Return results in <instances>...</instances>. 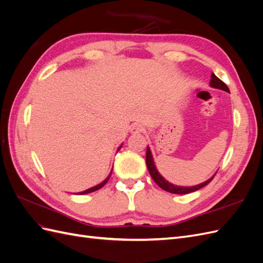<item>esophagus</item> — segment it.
<instances>
[{
	"label": "esophagus",
	"mask_w": 263,
	"mask_h": 263,
	"mask_svg": "<svg viewBox=\"0 0 263 263\" xmlns=\"http://www.w3.org/2000/svg\"><path fill=\"white\" fill-rule=\"evenodd\" d=\"M142 130H144V127H142V125H140V124L135 123L130 126V133L132 134H138V133H141Z\"/></svg>",
	"instance_id": "34e87169"
}]
</instances>
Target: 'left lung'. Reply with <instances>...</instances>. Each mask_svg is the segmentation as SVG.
<instances>
[{
  "label": "left lung",
  "instance_id": "8db88e82",
  "mask_svg": "<svg viewBox=\"0 0 263 263\" xmlns=\"http://www.w3.org/2000/svg\"><path fill=\"white\" fill-rule=\"evenodd\" d=\"M210 86L214 87V89H218V90H222V91H226L229 93V89L227 87V85L222 82L221 80L215 76L214 73H212L211 76V81H210ZM146 163H147V168L148 171L150 173L151 178L153 180L157 183V184L160 186L162 190L166 191V192H170L173 194H187V193H192L195 192V191L200 190L202 187H204L205 185H208L209 183L213 180L214 176L216 173L214 174L213 177H211L209 180H206L205 182L200 183V184L197 185H193V186H181V185H176V184H172L169 181H166L160 173H159L157 166L155 164V160H154V157L153 154H151V150L149 148V146H147V154H146Z\"/></svg>",
  "mask_w": 263,
  "mask_h": 263
}]
</instances>
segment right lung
Returning <instances> with one entry per match:
<instances>
[{
	"label": "right lung",
	"instance_id": "right-lung-1",
	"mask_svg": "<svg viewBox=\"0 0 263 263\" xmlns=\"http://www.w3.org/2000/svg\"><path fill=\"white\" fill-rule=\"evenodd\" d=\"M122 146H123V144L118 147V149H117V151L122 148ZM112 171H113V169L110 170V172H109V174L107 176V178L104 180V181H102L101 183H99L98 185H95V186H93V187H90V189H87V190H85V191H82V192H79V193H77L78 195H83V194H87V193H92V192H94V191H98V190H100L102 186H104L105 185V183L108 181V179H109V177H110V174H112Z\"/></svg>",
	"mask_w": 263,
	"mask_h": 263
}]
</instances>
